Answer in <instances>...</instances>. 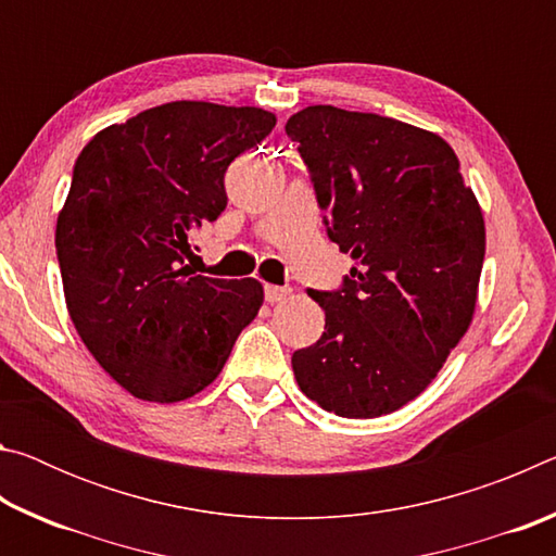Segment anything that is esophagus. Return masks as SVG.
<instances>
[{"instance_id": "1", "label": "esophagus", "mask_w": 556, "mask_h": 556, "mask_svg": "<svg viewBox=\"0 0 556 556\" xmlns=\"http://www.w3.org/2000/svg\"><path fill=\"white\" fill-rule=\"evenodd\" d=\"M289 294H291L289 287H275V285L265 287V299L269 304H279V301H285Z\"/></svg>"}]
</instances>
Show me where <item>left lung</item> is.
<instances>
[{
  "mask_svg": "<svg viewBox=\"0 0 556 556\" xmlns=\"http://www.w3.org/2000/svg\"><path fill=\"white\" fill-rule=\"evenodd\" d=\"M285 129L328 238L355 260L338 291L308 289L326 331L291 355L294 378L338 417H382L429 388L473 321L481 205L434 131L333 105L299 110Z\"/></svg>",
  "mask_w": 556,
  "mask_h": 556,
  "instance_id": "8db88e82",
  "label": "left lung"
}]
</instances>
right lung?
I'll return each instance as SVG.
<instances>
[{
	"mask_svg": "<svg viewBox=\"0 0 556 556\" xmlns=\"http://www.w3.org/2000/svg\"><path fill=\"white\" fill-rule=\"evenodd\" d=\"M275 125L262 108L178 100L83 147L55 223L65 306L135 397L168 404L208 388L257 316V279L193 275L186 257L191 235L228 205V166Z\"/></svg>",
	"mask_w": 556,
	"mask_h": 556,
	"instance_id": "obj_1",
	"label": "right lung"
}]
</instances>
